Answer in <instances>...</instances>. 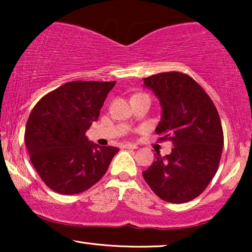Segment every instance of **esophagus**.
Segmentation results:
<instances>
[{
    "mask_svg": "<svg viewBox=\"0 0 252 252\" xmlns=\"http://www.w3.org/2000/svg\"><path fill=\"white\" fill-rule=\"evenodd\" d=\"M124 149H137V146L135 144H132V143H126L123 146Z\"/></svg>",
    "mask_w": 252,
    "mask_h": 252,
    "instance_id": "1",
    "label": "esophagus"
}]
</instances>
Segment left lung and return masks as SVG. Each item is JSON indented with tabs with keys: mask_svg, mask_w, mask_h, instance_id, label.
I'll use <instances>...</instances> for the list:
<instances>
[{
	"mask_svg": "<svg viewBox=\"0 0 252 252\" xmlns=\"http://www.w3.org/2000/svg\"><path fill=\"white\" fill-rule=\"evenodd\" d=\"M159 98L163 115L156 127L159 141H171L172 153L156 160L143 178L155 194L170 203H186L202 194L218 171L223 146L219 113L190 75L178 71L144 78Z\"/></svg>",
	"mask_w": 252,
	"mask_h": 252,
	"instance_id": "obj_1",
	"label": "left lung"
}]
</instances>
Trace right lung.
<instances>
[{
    "instance_id": "1",
    "label": "right lung",
    "mask_w": 252,
    "mask_h": 252,
    "mask_svg": "<svg viewBox=\"0 0 252 252\" xmlns=\"http://www.w3.org/2000/svg\"><path fill=\"white\" fill-rule=\"evenodd\" d=\"M116 81H72L44 95L30 113L25 144L41 180L58 194L74 195L94 186L118 153L89 142L86 130Z\"/></svg>"
}]
</instances>
